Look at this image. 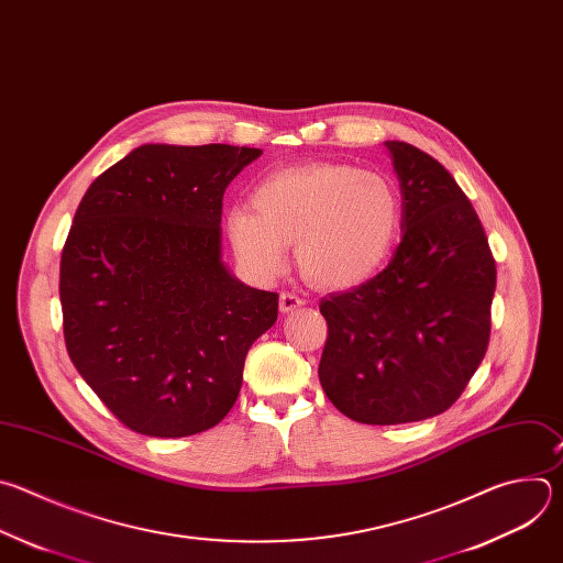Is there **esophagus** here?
I'll return each instance as SVG.
<instances>
[{
  "mask_svg": "<svg viewBox=\"0 0 563 563\" xmlns=\"http://www.w3.org/2000/svg\"><path fill=\"white\" fill-rule=\"evenodd\" d=\"M303 303H306V299L299 292H295V290H284L279 295V310L282 312H292V310L301 308Z\"/></svg>",
  "mask_w": 563,
  "mask_h": 563,
  "instance_id": "1",
  "label": "esophagus"
}]
</instances>
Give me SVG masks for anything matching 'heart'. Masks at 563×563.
I'll list each match as a JSON object with an SVG mask.
<instances>
[{"label":"heart","mask_w":563,"mask_h":563,"mask_svg":"<svg viewBox=\"0 0 563 563\" xmlns=\"http://www.w3.org/2000/svg\"><path fill=\"white\" fill-rule=\"evenodd\" d=\"M401 229L393 181L349 164H303L277 170L253 190V210L227 212L238 260L260 279L277 277L295 244L306 277L325 288L371 279L388 260Z\"/></svg>","instance_id":"b5f03b06"}]
</instances>
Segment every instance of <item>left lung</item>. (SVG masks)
<instances>
[{
    "label": "left lung",
    "instance_id": "8db88e82",
    "mask_svg": "<svg viewBox=\"0 0 563 563\" xmlns=\"http://www.w3.org/2000/svg\"><path fill=\"white\" fill-rule=\"evenodd\" d=\"M401 186L404 238L366 284L321 299L319 382L360 423L393 426L451 408L490 340L495 257L482 221L434 157L386 142Z\"/></svg>",
    "mask_w": 563,
    "mask_h": 563
}]
</instances>
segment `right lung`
Returning <instances> with one entry per match:
<instances>
[{
  "mask_svg": "<svg viewBox=\"0 0 563 563\" xmlns=\"http://www.w3.org/2000/svg\"><path fill=\"white\" fill-rule=\"evenodd\" d=\"M260 148L146 144L103 170L59 264L70 362L126 428L188 437L238 401L279 295L221 264V199Z\"/></svg>",
  "mask_w": 563,
  "mask_h": 563,
  "instance_id": "add662e5",
  "label": "right lung"
}]
</instances>
